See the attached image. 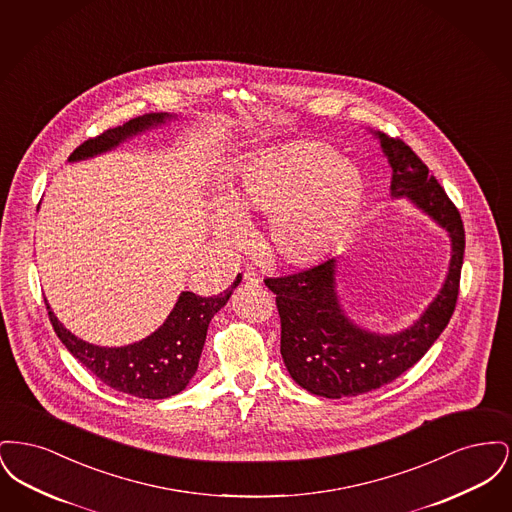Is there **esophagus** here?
I'll return each mask as SVG.
<instances>
[{
    "label": "esophagus",
    "instance_id": "obj_1",
    "mask_svg": "<svg viewBox=\"0 0 512 512\" xmlns=\"http://www.w3.org/2000/svg\"><path fill=\"white\" fill-rule=\"evenodd\" d=\"M244 282L249 284V286H253V288H257L261 284V278H259V274L253 268H247L244 272Z\"/></svg>",
    "mask_w": 512,
    "mask_h": 512
}]
</instances>
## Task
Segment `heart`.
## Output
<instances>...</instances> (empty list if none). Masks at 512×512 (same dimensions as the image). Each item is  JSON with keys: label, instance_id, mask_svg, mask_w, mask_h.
Segmentation results:
<instances>
[{"label": "heart", "instance_id": "heart-1", "mask_svg": "<svg viewBox=\"0 0 512 512\" xmlns=\"http://www.w3.org/2000/svg\"><path fill=\"white\" fill-rule=\"evenodd\" d=\"M366 199L363 172L324 142L293 140L249 157L222 194L213 217L222 244L245 242L242 220L268 217L263 245L286 267L326 259L357 222Z\"/></svg>", "mask_w": 512, "mask_h": 512}]
</instances>
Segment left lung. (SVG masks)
<instances>
[{
  "instance_id": "1",
  "label": "left lung",
  "mask_w": 512,
  "mask_h": 512,
  "mask_svg": "<svg viewBox=\"0 0 512 512\" xmlns=\"http://www.w3.org/2000/svg\"><path fill=\"white\" fill-rule=\"evenodd\" d=\"M391 167V197L407 199L443 228L451 242L447 276L438 295L413 324L395 334L370 332L347 317L338 295V257L282 278H267L282 322L280 353L303 390L341 399L378 390L416 365L438 340L455 311L464 255L457 207L411 147L372 132Z\"/></svg>"
}]
</instances>
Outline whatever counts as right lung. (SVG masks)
Wrapping results in <instances>:
<instances>
[{"label":"right lung","mask_w":512,"mask_h":512,"mask_svg":"<svg viewBox=\"0 0 512 512\" xmlns=\"http://www.w3.org/2000/svg\"><path fill=\"white\" fill-rule=\"evenodd\" d=\"M171 119L178 117L171 113H147L124 122L122 126L111 128L98 138H90L76 147L69 163L107 153L121 146L122 142ZM240 280L242 276H238L226 292L215 297H201L194 292L180 293L171 315L153 334L122 347H101L76 338L53 315L48 299L46 307L57 338L63 341L74 359L98 376L103 384L142 399H165L180 393L194 378L209 322L228 303Z\"/></svg>","instance_id":"obj_1"}]
</instances>
